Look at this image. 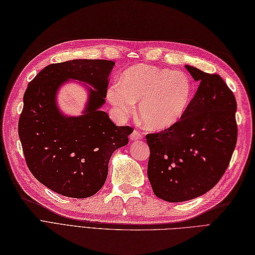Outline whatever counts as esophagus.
<instances>
[{"label":"esophagus","instance_id":"34e87169","mask_svg":"<svg viewBox=\"0 0 255 255\" xmlns=\"http://www.w3.org/2000/svg\"><path fill=\"white\" fill-rule=\"evenodd\" d=\"M129 138H130V140H139V139H141V138H142V134H141V133H139L138 130L134 129V130H133V133L130 134Z\"/></svg>","mask_w":255,"mask_h":255}]
</instances>
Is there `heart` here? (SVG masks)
Wrapping results in <instances>:
<instances>
[{"instance_id": "obj_1", "label": "heart", "mask_w": 255, "mask_h": 255, "mask_svg": "<svg viewBox=\"0 0 255 255\" xmlns=\"http://www.w3.org/2000/svg\"><path fill=\"white\" fill-rule=\"evenodd\" d=\"M193 95L187 74L152 65L130 66L120 82L107 90V99L120 116L132 114L138 102L141 121L150 129H164L180 120Z\"/></svg>"}]
</instances>
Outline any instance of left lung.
Returning <instances> with one entry per match:
<instances>
[{
    "label": "left lung",
    "mask_w": 255,
    "mask_h": 255,
    "mask_svg": "<svg viewBox=\"0 0 255 255\" xmlns=\"http://www.w3.org/2000/svg\"><path fill=\"white\" fill-rule=\"evenodd\" d=\"M199 82L174 126L148 134V178L156 197L180 203L207 193L228 168L237 141V103L217 74L185 65Z\"/></svg>",
    "instance_id": "left-lung-1"
}]
</instances>
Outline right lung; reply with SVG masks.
<instances>
[{"label": "right lung", "instance_id": "right-lung-1", "mask_svg": "<svg viewBox=\"0 0 255 255\" xmlns=\"http://www.w3.org/2000/svg\"><path fill=\"white\" fill-rule=\"evenodd\" d=\"M115 63L76 59L50 64L40 71L23 95L18 133L33 176L58 194L74 198L94 195L104 185L108 163L128 142L129 127H117L101 111ZM87 83L89 96L83 115L66 116L56 104L66 81Z\"/></svg>", "mask_w": 255, "mask_h": 255}]
</instances>
